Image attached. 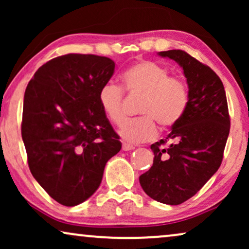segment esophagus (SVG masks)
Wrapping results in <instances>:
<instances>
[{
    "label": "esophagus",
    "instance_id": "1",
    "mask_svg": "<svg viewBox=\"0 0 249 249\" xmlns=\"http://www.w3.org/2000/svg\"><path fill=\"white\" fill-rule=\"evenodd\" d=\"M136 147L134 145H130V144H127V142H122V149L124 151H132V149H135Z\"/></svg>",
    "mask_w": 249,
    "mask_h": 249
}]
</instances>
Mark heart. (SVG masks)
Instances as JSON below:
<instances>
[{
    "instance_id": "1",
    "label": "heart",
    "mask_w": 249,
    "mask_h": 249,
    "mask_svg": "<svg viewBox=\"0 0 249 249\" xmlns=\"http://www.w3.org/2000/svg\"><path fill=\"white\" fill-rule=\"evenodd\" d=\"M124 90L142 95L139 113L135 119H125L118 129L124 142L137 144L154 138L156 124L162 128H171L185 114L189 103L188 87L185 81L170 77L165 67L152 61L132 64L121 76ZM98 104L105 117L118 124L124 118L122 100L124 91L118 85L107 83L100 88Z\"/></svg>"
}]
</instances>
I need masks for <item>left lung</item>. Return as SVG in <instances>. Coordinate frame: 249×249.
Returning a JSON list of instances; mask_svg holds the SVG:
<instances>
[{
	"label": "left lung",
	"instance_id": "obj_1",
	"mask_svg": "<svg viewBox=\"0 0 249 249\" xmlns=\"http://www.w3.org/2000/svg\"><path fill=\"white\" fill-rule=\"evenodd\" d=\"M182 68L189 103L165 139L151 145L153 165L139 177L151 198L179 205L193 197L220 168L230 117L226 90L219 76L185 51L159 52Z\"/></svg>",
	"mask_w": 249,
	"mask_h": 249
}]
</instances>
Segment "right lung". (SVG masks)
<instances>
[{
    "label": "right lung",
    "mask_w": 249,
    "mask_h": 249,
    "mask_svg": "<svg viewBox=\"0 0 249 249\" xmlns=\"http://www.w3.org/2000/svg\"><path fill=\"white\" fill-rule=\"evenodd\" d=\"M114 68L105 56L66 54L43 64L26 88L21 136L30 172L64 206L89 198L121 149L97 100Z\"/></svg>",
    "instance_id": "right-lung-1"
}]
</instances>
